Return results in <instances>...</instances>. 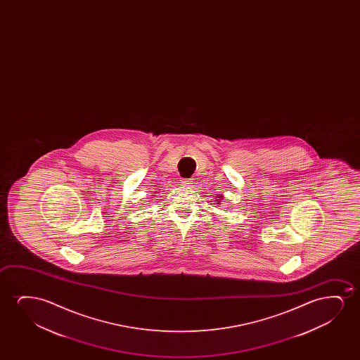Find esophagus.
I'll return each mask as SVG.
<instances>
[{
  "mask_svg": "<svg viewBox=\"0 0 360 360\" xmlns=\"http://www.w3.org/2000/svg\"><path fill=\"white\" fill-rule=\"evenodd\" d=\"M182 183L184 186H192V178H184V179H182Z\"/></svg>",
  "mask_w": 360,
  "mask_h": 360,
  "instance_id": "1",
  "label": "esophagus"
}]
</instances>
